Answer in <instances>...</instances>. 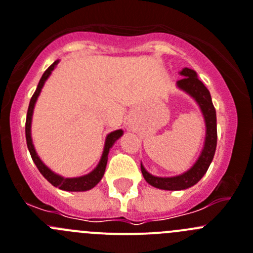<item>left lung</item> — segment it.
Returning a JSON list of instances; mask_svg holds the SVG:
<instances>
[{
    "label": "left lung",
    "mask_w": 253,
    "mask_h": 253,
    "mask_svg": "<svg viewBox=\"0 0 253 253\" xmlns=\"http://www.w3.org/2000/svg\"><path fill=\"white\" fill-rule=\"evenodd\" d=\"M182 79L177 82L178 87L185 89L187 93H190L197 103L201 107L202 113L205 116L206 121V141H205V147L202 151L200 159L195 164V166L187 172H185L181 176L176 177H155L148 173L143 166L141 165V171H142L145 180L151 186L161 190H185L196 185L201 180L204 174L209 169L212 160H213L214 151L217 146V121H216V110L213 107V103L211 100V94L207 87L202 84L197 77V73L190 68H183L181 71Z\"/></svg>",
    "instance_id": "left-lung-1"
}]
</instances>
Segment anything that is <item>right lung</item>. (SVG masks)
<instances>
[{"label": "right lung", "mask_w": 253, "mask_h": 253, "mask_svg": "<svg viewBox=\"0 0 253 253\" xmlns=\"http://www.w3.org/2000/svg\"><path fill=\"white\" fill-rule=\"evenodd\" d=\"M57 63H58V60H56L55 62L52 63V65L44 71L41 80H40L39 84H37L36 91H35V93L32 94V97H31L30 106H28V111H27V117H26V142H27L28 151H30L31 157H32V160H34L35 165H36L39 171L42 173V176H43L44 178L51 183V185H53L55 187H58L61 188V190H65V191H87V190H91L92 187H94V186L100 182L101 178H102L103 173H105L106 165H107L108 151H110V148L112 147L115 141L122 136V129H117V131L111 132V133L108 134L107 138H106L105 150H103V155L100 164H98V166L96 167L91 173L86 174V176L79 177V178H63V177L53 173L51 169H47V167L42 164V161L39 159V156H37L36 151H35L34 145H32V140H31V119H32V112H34L35 102H36L37 97H39L42 86H43L44 81H46L47 77L51 75L52 70L55 68V66L57 65Z\"/></svg>", "instance_id": "right-lung-1"}]
</instances>
